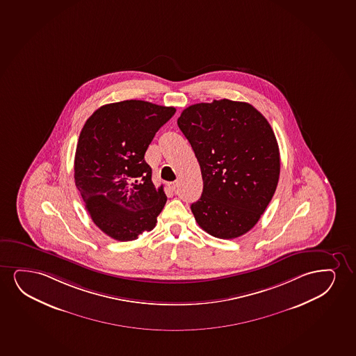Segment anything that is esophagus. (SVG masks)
<instances>
[{
  "mask_svg": "<svg viewBox=\"0 0 356 356\" xmlns=\"http://www.w3.org/2000/svg\"><path fill=\"white\" fill-rule=\"evenodd\" d=\"M168 187H169V190L172 191V192H175L176 188H177V182L174 181V182H169L168 184Z\"/></svg>",
  "mask_w": 356,
  "mask_h": 356,
  "instance_id": "34e87169",
  "label": "esophagus"
}]
</instances>
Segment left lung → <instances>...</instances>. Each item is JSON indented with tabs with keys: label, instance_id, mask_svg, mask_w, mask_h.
<instances>
[{
	"label": "left lung",
	"instance_id": "obj_1",
	"mask_svg": "<svg viewBox=\"0 0 356 356\" xmlns=\"http://www.w3.org/2000/svg\"><path fill=\"white\" fill-rule=\"evenodd\" d=\"M177 125L193 148L202 197L191 205L204 231L234 239L259 222L277 190L280 154L272 127L248 102H200L182 111Z\"/></svg>",
	"mask_w": 356,
	"mask_h": 356
}]
</instances>
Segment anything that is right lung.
Listing matches in <instances>:
<instances>
[{
  "label": "right lung",
  "mask_w": 356,
  "mask_h": 356,
  "mask_svg": "<svg viewBox=\"0 0 356 356\" xmlns=\"http://www.w3.org/2000/svg\"><path fill=\"white\" fill-rule=\"evenodd\" d=\"M175 107L143 100L107 104L89 117L74 156V184L92 222L115 241L152 231L166 203L145 153Z\"/></svg>",
  "instance_id": "right-lung-1"
}]
</instances>
